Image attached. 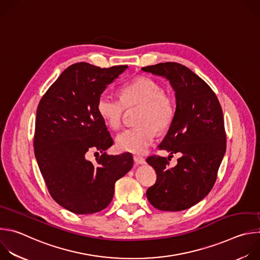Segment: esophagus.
<instances>
[{
  "mask_svg": "<svg viewBox=\"0 0 260 260\" xmlns=\"http://www.w3.org/2000/svg\"><path fill=\"white\" fill-rule=\"evenodd\" d=\"M134 161L136 165H145L146 160L141 156H134Z\"/></svg>",
  "mask_w": 260,
  "mask_h": 260,
  "instance_id": "esophagus-1",
  "label": "esophagus"
}]
</instances>
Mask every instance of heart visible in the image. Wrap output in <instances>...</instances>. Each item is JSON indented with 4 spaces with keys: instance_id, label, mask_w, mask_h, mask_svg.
I'll return each instance as SVG.
<instances>
[{
    "instance_id": "heart-1",
    "label": "heart",
    "mask_w": 260,
    "mask_h": 260,
    "mask_svg": "<svg viewBox=\"0 0 260 260\" xmlns=\"http://www.w3.org/2000/svg\"><path fill=\"white\" fill-rule=\"evenodd\" d=\"M120 101L109 94H102L96 110L103 121L112 129H118L124 110L138 107L135 123L137 126L119 133L115 145L119 151L143 154L153 142L155 131L167 129L175 116L174 99L162 91L161 85L148 77H137L119 89Z\"/></svg>"
}]
</instances>
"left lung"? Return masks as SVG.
Here are the masks:
<instances>
[{
  "label": "left lung",
  "mask_w": 260,
  "mask_h": 260,
  "mask_svg": "<svg viewBox=\"0 0 260 260\" xmlns=\"http://www.w3.org/2000/svg\"><path fill=\"white\" fill-rule=\"evenodd\" d=\"M142 71L166 78L175 91V116L158 147L171 155L182 154L174 168L169 167L170 156L146 159L157 175L146 196L158 210H186L206 198L214 186L226 150L223 113L211 87L187 67L160 62Z\"/></svg>",
  "instance_id": "1"
}]
</instances>
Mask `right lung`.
Returning <instances> with one entry per match:
<instances>
[{"label": "right lung", "instance_id": "1", "mask_svg": "<svg viewBox=\"0 0 260 260\" xmlns=\"http://www.w3.org/2000/svg\"><path fill=\"white\" fill-rule=\"evenodd\" d=\"M127 66L101 69L87 62L68 67L37 108L34 149L52 199L75 214H92L111 203L114 186L134 165L133 156L110 155L112 146L96 104ZM90 150L102 155L87 159Z\"/></svg>", "mask_w": 260, "mask_h": 260}]
</instances>
